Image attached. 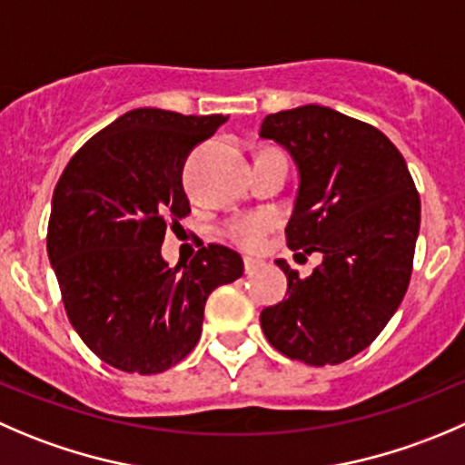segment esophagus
I'll return each instance as SVG.
<instances>
[{"mask_svg": "<svg viewBox=\"0 0 465 465\" xmlns=\"http://www.w3.org/2000/svg\"><path fill=\"white\" fill-rule=\"evenodd\" d=\"M242 265H245V272L250 274V272H254L256 268H261V265H263V261L252 259V256H245V259H242Z\"/></svg>", "mask_w": 465, "mask_h": 465, "instance_id": "esophagus-1", "label": "esophagus"}]
</instances>
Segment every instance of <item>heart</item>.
<instances>
[{"label": "heart", "mask_w": 465, "mask_h": 465, "mask_svg": "<svg viewBox=\"0 0 465 465\" xmlns=\"http://www.w3.org/2000/svg\"><path fill=\"white\" fill-rule=\"evenodd\" d=\"M274 218L268 213H250L241 215V218L229 220L224 233L229 241L236 242L242 250H259L265 242L268 233L272 232Z\"/></svg>", "instance_id": "heart-1"}]
</instances>
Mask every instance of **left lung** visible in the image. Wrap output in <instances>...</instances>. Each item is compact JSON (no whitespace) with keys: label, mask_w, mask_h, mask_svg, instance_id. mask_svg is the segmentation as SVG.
<instances>
[{"label":"left lung","mask_w":465,"mask_h":465,"mask_svg":"<svg viewBox=\"0 0 465 465\" xmlns=\"http://www.w3.org/2000/svg\"><path fill=\"white\" fill-rule=\"evenodd\" d=\"M259 136L286 147L300 173L288 247L322 254L306 279L277 261L288 297L261 311V327L283 357L336 366L380 336L407 292L420 195L380 129L329 106L272 113Z\"/></svg>","instance_id":"left-lung-1"}]
</instances>
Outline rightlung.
Segmentation results:
<instances>
[{
    "label": "right lung",
    "mask_w": 465,
    "mask_h": 465,
    "mask_svg": "<svg viewBox=\"0 0 465 465\" xmlns=\"http://www.w3.org/2000/svg\"><path fill=\"white\" fill-rule=\"evenodd\" d=\"M224 115L134 108L94 134L52 197L47 254L65 313L108 366L156 375L197 345L204 304L242 274L238 252L200 247L191 263L161 256L165 229L191 213L182 183L195 145Z\"/></svg>",
    "instance_id": "1"
}]
</instances>
